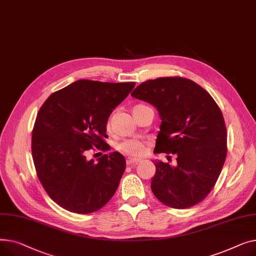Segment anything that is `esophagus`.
Listing matches in <instances>:
<instances>
[{"mask_svg": "<svg viewBox=\"0 0 256 256\" xmlns=\"http://www.w3.org/2000/svg\"><path fill=\"white\" fill-rule=\"evenodd\" d=\"M140 162V160H138V159H132V158H128L127 160H126V163H127V165H136V164H138Z\"/></svg>", "mask_w": 256, "mask_h": 256, "instance_id": "34e87169", "label": "esophagus"}]
</instances>
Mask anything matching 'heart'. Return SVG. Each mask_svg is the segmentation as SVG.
Masks as SVG:
<instances>
[{
  "instance_id": "b5f03b06",
  "label": "heart",
  "mask_w": 256,
  "mask_h": 256,
  "mask_svg": "<svg viewBox=\"0 0 256 256\" xmlns=\"http://www.w3.org/2000/svg\"><path fill=\"white\" fill-rule=\"evenodd\" d=\"M146 105L144 104H138L135 105V106L132 108V112L133 114L136 112V110H138L140 108H146ZM106 128L108 130L110 129V123L108 122L106 124ZM118 151H120L121 153L131 157V158H138L140 156H142L146 153V142L138 140H126L122 142H120L116 146Z\"/></svg>"
}]
</instances>
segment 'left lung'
<instances>
[{"label": "left lung", "instance_id": "obj_1", "mask_svg": "<svg viewBox=\"0 0 256 256\" xmlns=\"http://www.w3.org/2000/svg\"><path fill=\"white\" fill-rule=\"evenodd\" d=\"M131 95L159 112L154 152L176 156L174 168L154 161V195L174 208L198 204L212 191L226 158L228 132L218 104L200 84L180 76L146 80Z\"/></svg>", "mask_w": 256, "mask_h": 256}]
</instances>
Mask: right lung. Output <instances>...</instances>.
<instances>
[{
  "label": "right lung",
  "mask_w": 256,
  "mask_h": 256,
  "mask_svg": "<svg viewBox=\"0 0 256 256\" xmlns=\"http://www.w3.org/2000/svg\"><path fill=\"white\" fill-rule=\"evenodd\" d=\"M135 82L80 80L52 93L40 108L32 131V156L40 183L60 206L90 214L106 204L126 168L118 152L95 163L86 154L106 151L108 120Z\"/></svg>",
  "instance_id": "add662e5"
}]
</instances>
